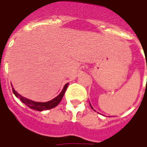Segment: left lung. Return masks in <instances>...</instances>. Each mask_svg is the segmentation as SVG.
Masks as SVG:
<instances>
[{
  "mask_svg": "<svg viewBox=\"0 0 147 147\" xmlns=\"http://www.w3.org/2000/svg\"><path fill=\"white\" fill-rule=\"evenodd\" d=\"M90 106H91V104H90ZM91 107H92V109H93V108H92V106H91Z\"/></svg>",
  "mask_w": 147,
  "mask_h": 147,
  "instance_id": "obj_1",
  "label": "left lung"
}]
</instances>
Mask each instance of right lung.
<instances>
[{
	"label": "right lung",
	"instance_id": "right-lung-1",
	"mask_svg": "<svg viewBox=\"0 0 147 147\" xmlns=\"http://www.w3.org/2000/svg\"><path fill=\"white\" fill-rule=\"evenodd\" d=\"M67 86H68V83L65 84L63 89L62 90V92H61V93L59 96H56L55 98H53V99H51L50 101L45 102H34L30 100V99H28V98H25V97H23V96H20L16 90H14L13 88H12V91H13V93L15 94V96L20 98V100H21L24 104L26 105L28 107H30V109H33V110H38V111H43V110H50V109H52V108L55 107L56 106H58V104L60 102L63 96H64V93L66 92V88H67Z\"/></svg>",
	"mask_w": 147,
	"mask_h": 147
}]
</instances>
